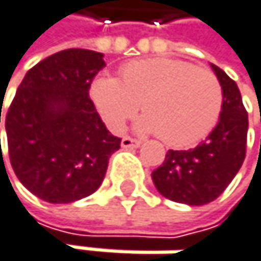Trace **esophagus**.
I'll use <instances>...</instances> for the list:
<instances>
[{"label": "esophagus", "mask_w": 261, "mask_h": 261, "mask_svg": "<svg viewBox=\"0 0 261 261\" xmlns=\"http://www.w3.org/2000/svg\"><path fill=\"white\" fill-rule=\"evenodd\" d=\"M141 146V139H136L132 136H123L122 138V147L125 149H132V147H139Z\"/></svg>", "instance_id": "obj_1"}]
</instances>
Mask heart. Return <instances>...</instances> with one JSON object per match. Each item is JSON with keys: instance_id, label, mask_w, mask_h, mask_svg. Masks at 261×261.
<instances>
[{"instance_id": "heart-1", "label": "heart", "mask_w": 261, "mask_h": 261, "mask_svg": "<svg viewBox=\"0 0 261 261\" xmlns=\"http://www.w3.org/2000/svg\"><path fill=\"white\" fill-rule=\"evenodd\" d=\"M91 97L107 126L122 132L141 104L144 132H155L168 146L185 147L205 138L221 115L223 86L218 76L179 59H141L114 76H99Z\"/></svg>"}]
</instances>
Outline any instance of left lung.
<instances>
[{"label":"left lung","mask_w":261,"mask_h":261,"mask_svg":"<svg viewBox=\"0 0 261 261\" xmlns=\"http://www.w3.org/2000/svg\"><path fill=\"white\" fill-rule=\"evenodd\" d=\"M223 86L221 115L213 132L197 147L170 149L152 171V181L164 197L188 205L215 200L236 176L246 159L249 115L236 82L212 65Z\"/></svg>","instance_id":"1"}]
</instances>
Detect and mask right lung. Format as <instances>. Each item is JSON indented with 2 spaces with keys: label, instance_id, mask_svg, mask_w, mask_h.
I'll return each instance as SVG.
<instances>
[{
  "label": "right lung",
  "instance_id": "add662e5",
  "mask_svg": "<svg viewBox=\"0 0 261 261\" xmlns=\"http://www.w3.org/2000/svg\"><path fill=\"white\" fill-rule=\"evenodd\" d=\"M104 65V54L96 51L56 53L27 72L8 109L14 173L46 202L69 204L93 194L120 147L122 138L111 135L90 97Z\"/></svg>",
  "mask_w": 261,
  "mask_h": 261
}]
</instances>
